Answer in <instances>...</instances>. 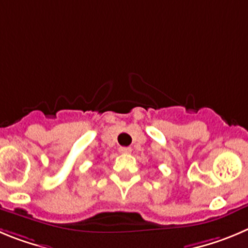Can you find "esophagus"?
Wrapping results in <instances>:
<instances>
[{
    "mask_svg": "<svg viewBox=\"0 0 248 248\" xmlns=\"http://www.w3.org/2000/svg\"><path fill=\"white\" fill-rule=\"evenodd\" d=\"M119 151H120V153H124V155H128V153H131V151H132V149L129 148V147H120Z\"/></svg>",
    "mask_w": 248,
    "mask_h": 248,
    "instance_id": "1",
    "label": "esophagus"
}]
</instances>
